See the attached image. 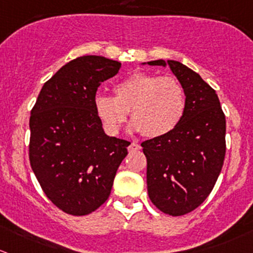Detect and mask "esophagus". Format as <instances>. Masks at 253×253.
<instances>
[{
  "mask_svg": "<svg viewBox=\"0 0 253 253\" xmlns=\"http://www.w3.org/2000/svg\"><path fill=\"white\" fill-rule=\"evenodd\" d=\"M140 149H141V146L136 143H131L130 145L128 146L129 151H138V150H140Z\"/></svg>",
  "mask_w": 253,
  "mask_h": 253,
  "instance_id": "1",
  "label": "esophagus"
}]
</instances>
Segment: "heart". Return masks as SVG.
Segmentation results:
<instances>
[{"label": "heart", "instance_id": "b5f03b06", "mask_svg": "<svg viewBox=\"0 0 253 253\" xmlns=\"http://www.w3.org/2000/svg\"><path fill=\"white\" fill-rule=\"evenodd\" d=\"M115 97L98 94L94 110L109 134H118L130 112L131 130L149 138L168 135L181 123L186 94L174 77L135 72L114 86Z\"/></svg>", "mask_w": 253, "mask_h": 253}]
</instances>
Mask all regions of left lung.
<instances>
[{
	"label": "left lung",
	"instance_id": "left-lung-1",
	"mask_svg": "<svg viewBox=\"0 0 253 253\" xmlns=\"http://www.w3.org/2000/svg\"><path fill=\"white\" fill-rule=\"evenodd\" d=\"M169 67L186 94L181 123L168 135L141 143L151 203L171 216L191 212L205 201L220 175L226 153V119L216 92L189 67L158 59Z\"/></svg>",
	"mask_w": 253,
	"mask_h": 253
}]
</instances>
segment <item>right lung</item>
<instances>
[{
    "mask_svg": "<svg viewBox=\"0 0 253 253\" xmlns=\"http://www.w3.org/2000/svg\"><path fill=\"white\" fill-rule=\"evenodd\" d=\"M122 63L83 56L64 64L41 89L30 118V163L58 209L84 216L107 201L129 141L104 133L94 110L98 86Z\"/></svg>",
    "mask_w": 253,
    "mask_h": 253,
    "instance_id": "obj_1",
    "label": "right lung"
}]
</instances>
